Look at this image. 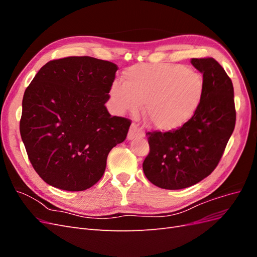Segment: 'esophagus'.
Masks as SVG:
<instances>
[{"instance_id": "34e87169", "label": "esophagus", "mask_w": 257, "mask_h": 257, "mask_svg": "<svg viewBox=\"0 0 257 257\" xmlns=\"http://www.w3.org/2000/svg\"><path fill=\"white\" fill-rule=\"evenodd\" d=\"M137 137H145V133L141 128L138 127L137 124L133 123L130 127L128 134H127V139H128V141H133V139H135Z\"/></svg>"}]
</instances>
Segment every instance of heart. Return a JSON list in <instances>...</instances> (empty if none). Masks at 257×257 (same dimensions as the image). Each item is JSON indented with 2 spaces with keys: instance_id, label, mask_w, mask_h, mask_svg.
I'll return each instance as SVG.
<instances>
[{
  "instance_id": "heart-1",
  "label": "heart",
  "mask_w": 257,
  "mask_h": 257,
  "mask_svg": "<svg viewBox=\"0 0 257 257\" xmlns=\"http://www.w3.org/2000/svg\"><path fill=\"white\" fill-rule=\"evenodd\" d=\"M110 95L119 112H132L144 105L149 125L161 132L175 131L198 111L205 95L200 73L181 64H138L126 68L122 83L113 82Z\"/></svg>"
}]
</instances>
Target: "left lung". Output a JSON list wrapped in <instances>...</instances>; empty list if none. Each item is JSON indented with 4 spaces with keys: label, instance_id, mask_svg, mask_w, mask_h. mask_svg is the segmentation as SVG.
Instances as JSON below:
<instances>
[{
    "label": "left lung",
    "instance_id": "obj_1",
    "mask_svg": "<svg viewBox=\"0 0 257 257\" xmlns=\"http://www.w3.org/2000/svg\"><path fill=\"white\" fill-rule=\"evenodd\" d=\"M203 74L205 95L198 111L180 128L148 132L150 152L143 163L148 180L161 189L180 190L211 174L234 132V87L212 58L192 59Z\"/></svg>",
    "mask_w": 257,
    "mask_h": 257
}]
</instances>
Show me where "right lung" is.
Wrapping results in <instances>:
<instances>
[{"mask_svg": "<svg viewBox=\"0 0 257 257\" xmlns=\"http://www.w3.org/2000/svg\"><path fill=\"white\" fill-rule=\"evenodd\" d=\"M118 66L91 57L46 63L22 99L20 135L35 172L49 185L84 191L103 177L108 153L131 120L105 106Z\"/></svg>", "mask_w": 257, "mask_h": 257, "instance_id": "right-lung-1", "label": "right lung"}]
</instances>
